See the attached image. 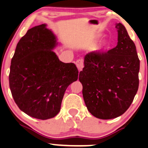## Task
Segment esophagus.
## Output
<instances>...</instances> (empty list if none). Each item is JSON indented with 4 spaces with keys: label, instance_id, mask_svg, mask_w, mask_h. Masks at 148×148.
Instances as JSON below:
<instances>
[{
    "label": "esophagus",
    "instance_id": "esophagus-1",
    "mask_svg": "<svg viewBox=\"0 0 148 148\" xmlns=\"http://www.w3.org/2000/svg\"><path fill=\"white\" fill-rule=\"evenodd\" d=\"M76 66L77 68H78L79 71H81L82 69H83V67H84V64H83V60H77V62L75 63Z\"/></svg>",
    "mask_w": 148,
    "mask_h": 148
}]
</instances>
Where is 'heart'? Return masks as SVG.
I'll return each instance as SVG.
<instances>
[{
    "mask_svg": "<svg viewBox=\"0 0 148 148\" xmlns=\"http://www.w3.org/2000/svg\"><path fill=\"white\" fill-rule=\"evenodd\" d=\"M103 37V34L100 33H97L94 34L90 37H89L85 42V45L88 46V47H91V46H93L96 44V43L98 42V41ZM110 41L108 40H104L101 42L100 45H98L96 47L97 50H99V51H101V50H104L110 47Z\"/></svg>",
    "mask_w": 148,
    "mask_h": 148,
    "instance_id": "1",
    "label": "heart"
}]
</instances>
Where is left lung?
<instances>
[{"label": "left lung", "mask_w": 148, "mask_h": 148, "mask_svg": "<svg viewBox=\"0 0 148 148\" xmlns=\"http://www.w3.org/2000/svg\"><path fill=\"white\" fill-rule=\"evenodd\" d=\"M116 47L107 52L84 56L79 79L84 103L92 115L111 119L123 115L131 105L138 89L140 60L136 48L122 23H115Z\"/></svg>", "instance_id": "left-lung-1"}]
</instances>
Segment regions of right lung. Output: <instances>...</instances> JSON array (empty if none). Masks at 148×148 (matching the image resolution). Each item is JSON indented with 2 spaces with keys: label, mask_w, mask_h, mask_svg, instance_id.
<instances>
[{
  "label": "right lung",
  "mask_w": 148,
  "mask_h": 148,
  "mask_svg": "<svg viewBox=\"0 0 148 148\" xmlns=\"http://www.w3.org/2000/svg\"><path fill=\"white\" fill-rule=\"evenodd\" d=\"M56 36L37 25L27 31L16 46L11 60L9 84L20 110L33 118L46 120L60 111L65 92L78 79L73 63H64L53 51Z\"/></svg>",
  "instance_id": "obj_1"
}]
</instances>
